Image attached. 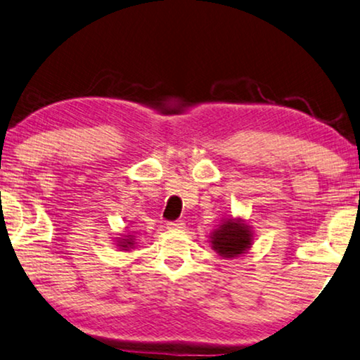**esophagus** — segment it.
I'll use <instances>...</instances> for the list:
<instances>
[{
	"mask_svg": "<svg viewBox=\"0 0 360 360\" xmlns=\"http://www.w3.org/2000/svg\"><path fill=\"white\" fill-rule=\"evenodd\" d=\"M169 229H181L184 227V221H170L167 222Z\"/></svg>",
	"mask_w": 360,
	"mask_h": 360,
	"instance_id": "esophagus-1",
	"label": "esophagus"
}]
</instances>
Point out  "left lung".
I'll list each match as a JSON object with an SVG mask.
<instances>
[{
	"mask_svg": "<svg viewBox=\"0 0 360 360\" xmlns=\"http://www.w3.org/2000/svg\"><path fill=\"white\" fill-rule=\"evenodd\" d=\"M252 232L247 224L238 219H227L211 236L212 248L224 258H236L247 252L252 245Z\"/></svg>",
	"mask_w": 360,
	"mask_h": 360,
	"instance_id": "left-lung-1",
	"label": "left lung"
}]
</instances>
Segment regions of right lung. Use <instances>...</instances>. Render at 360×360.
Segmentation results:
<instances>
[{"label": "right lung", "mask_w": 360, "mask_h": 360, "mask_svg": "<svg viewBox=\"0 0 360 360\" xmlns=\"http://www.w3.org/2000/svg\"><path fill=\"white\" fill-rule=\"evenodd\" d=\"M118 243H120L118 247H120V248H123V250H128V248H131L133 245H134L133 236H127V238H122V240H120Z\"/></svg>", "instance_id": "right-lung-1"}]
</instances>
